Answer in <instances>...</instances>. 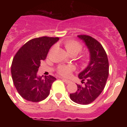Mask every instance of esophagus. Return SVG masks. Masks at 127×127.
Returning a JSON list of instances; mask_svg holds the SVG:
<instances>
[{"label": "esophagus", "instance_id": "34e87169", "mask_svg": "<svg viewBox=\"0 0 127 127\" xmlns=\"http://www.w3.org/2000/svg\"><path fill=\"white\" fill-rule=\"evenodd\" d=\"M62 81L64 83H65L66 84H69V83H70V81L68 80V79H62Z\"/></svg>", "mask_w": 127, "mask_h": 127}]
</instances>
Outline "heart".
I'll use <instances>...</instances> for the list:
<instances>
[{"mask_svg": "<svg viewBox=\"0 0 127 127\" xmlns=\"http://www.w3.org/2000/svg\"><path fill=\"white\" fill-rule=\"evenodd\" d=\"M64 46L68 53L70 55H76L83 50V45L80 42L74 40H67L64 42ZM90 61V58L88 54H82L79 57V62L83 65H86ZM74 70V67L72 65H60L57 68V72L60 76L64 77H68L70 76L72 71Z\"/></svg>", "mask_w": 127, "mask_h": 127, "instance_id": "heart-1", "label": "heart"}]
</instances>
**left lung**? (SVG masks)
Returning <instances> with one entry per match:
<instances>
[{
  "instance_id": "8db88e82",
  "label": "left lung",
  "mask_w": 127,
  "mask_h": 127,
  "mask_svg": "<svg viewBox=\"0 0 127 127\" xmlns=\"http://www.w3.org/2000/svg\"><path fill=\"white\" fill-rule=\"evenodd\" d=\"M77 37L88 47L90 61L88 67L78 75L84 85H77V91L70 94V98L77 104L86 105L94 102L104 89L109 76V62L105 50L98 41L87 35Z\"/></svg>"
}]
</instances>
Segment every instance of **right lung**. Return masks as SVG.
Masks as SVG:
<instances>
[{"label": "right lung", "instance_id": "add662e5", "mask_svg": "<svg viewBox=\"0 0 127 127\" xmlns=\"http://www.w3.org/2000/svg\"><path fill=\"white\" fill-rule=\"evenodd\" d=\"M59 40L58 37L43 36L34 38L22 46L13 58L11 75L16 89L24 99L37 102L48 97L53 76H37L41 62L46 59L50 48Z\"/></svg>", "mask_w": 127, "mask_h": 127}]
</instances>
